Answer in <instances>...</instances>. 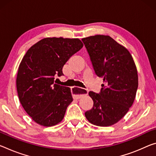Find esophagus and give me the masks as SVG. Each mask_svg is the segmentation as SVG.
Instances as JSON below:
<instances>
[{
    "label": "esophagus",
    "instance_id": "34e87169",
    "mask_svg": "<svg viewBox=\"0 0 156 156\" xmlns=\"http://www.w3.org/2000/svg\"><path fill=\"white\" fill-rule=\"evenodd\" d=\"M71 94H72V95H73V98H75V99H78V98H80L82 96L87 95L88 94L87 90H84V89L78 88L76 87H73L71 88Z\"/></svg>",
    "mask_w": 156,
    "mask_h": 156
}]
</instances>
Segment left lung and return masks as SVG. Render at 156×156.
<instances>
[{
  "label": "left lung",
  "instance_id": "obj_1",
  "mask_svg": "<svg viewBox=\"0 0 156 156\" xmlns=\"http://www.w3.org/2000/svg\"><path fill=\"white\" fill-rule=\"evenodd\" d=\"M96 75L103 79L100 92L90 91L94 105L85 115L91 123L110 126L124 117L134 102L137 71L126 48L110 36L82 39Z\"/></svg>",
  "mask_w": 156,
  "mask_h": 156
}]
</instances>
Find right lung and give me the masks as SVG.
<instances>
[{"label":"right lung","mask_w":156,"mask_h":156,"mask_svg":"<svg viewBox=\"0 0 156 156\" xmlns=\"http://www.w3.org/2000/svg\"><path fill=\"white\" fill-rule=\"evenodd\" d=\"M83 46L79 39L48 37L24 55L17 73V92L25 111L39 125L55 126L65 117L73 101L71 90L54 80L63 75V66Z\"/></svg>","instance_id":"right-lung-1"}]
</instances>
